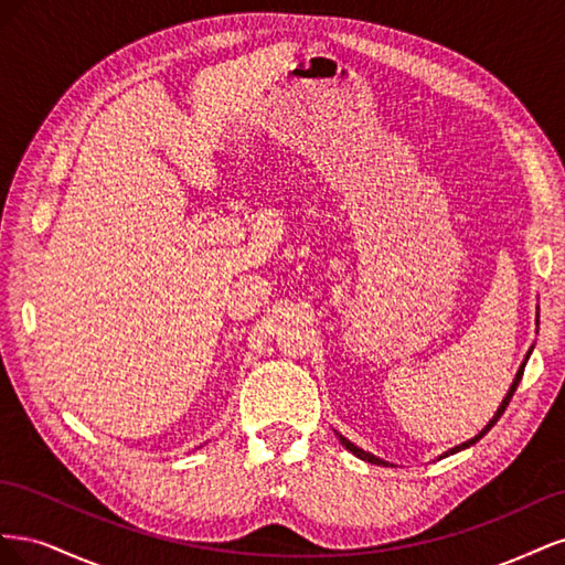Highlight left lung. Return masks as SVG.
Here are the masks:
<instances>
[{"instance_id": "1", "label": "left lung", "mask_w": 565, "mask_h": 565, "mask_svg": "<svg viewBox=\"0 0 565 565\" xmlns=\"http://www.w3.org/2000/svg\"><path fill=\"white\" fill-rule=\"evenodd\" d=\"M530 351H533V349H530ZM530 351H527V355H530ZM527 355H525V361H527ZM525 361H523V365L519 367V372H516V377H514V384H511V388H509V393H507V396H504V401H502V405L498 407V413H494V417L488 422V426H486V429L481 431V434H478V436H473L471 440H467V443H461V446H455L452 450H448L446 455H443V457H448V455H455V452H459V450H465V448H469V446H473V443L476 440H481L490 429H492V426L494 424H498V419L502 417V413H504V409H507V405H509V401H511V396H514V391H516V386H519V382H521V377H523V370H525ZM339 436V440H341V446H344L349 452H353L355 457H361V459H365V461H370V465H388V461H384V459H380V457H374V455H370V452H365L363 448H358V446H353V443L349 440V438H344V436H341V434H337Z\"/></svg>"}]
</instances>
